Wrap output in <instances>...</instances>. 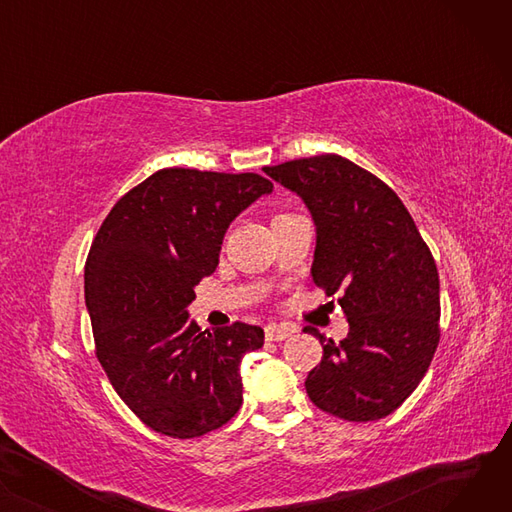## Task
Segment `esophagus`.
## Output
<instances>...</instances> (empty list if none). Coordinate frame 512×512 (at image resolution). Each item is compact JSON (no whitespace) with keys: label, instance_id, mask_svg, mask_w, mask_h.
Segmentation results:
<instances>
[{"label":"esophagus","instance_id":"34e87169","mask_svg":"<svg viewBox=\"0 0 512 512\" xmlns=\"http://www.w3.org/2000/svg\"><path fill=\"white\" fill-rule=\"evenodd\" d=\"M292 336V330L284 328V326H278V324H270L265 328V338L272 340V342H282L286 338Z\"/></svg>","mask_w":512,"mask_h":512}]
</instances>
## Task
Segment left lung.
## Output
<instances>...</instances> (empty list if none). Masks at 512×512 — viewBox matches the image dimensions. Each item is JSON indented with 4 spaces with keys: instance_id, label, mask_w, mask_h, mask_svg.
<instances>
[{
    "instance_id": "1",
    "label": "left lung",
    "mask_w": 512,
    "mask_h": 512,
    "mask_svg": "<svg viewBox=\"0 0 512 512\" xmlns=\"http://www.w3.org/2000/svg\"><path fill=\"white\" fill-rule=\"evenodd\" d=\"M263 172L297 193L315 224L313 282L338 299L348 336L309 330L324 346L307 375L315 407L346 421L396 411L440 342V278L411 213L378 176L326 153Z\"/></svg>"
}]
</instances>
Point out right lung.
I'll use <instances>...</instances> for the list:
<instances>
[{
	"label": "right lung",
	"instance_id": "right-lung-1",
	"mask_svg": "<svg viewBox=\"0 0 512 512\" xmlns=\"http://www.w3.org/2000/svg\"><path fill=\"white\" fill-rule=\"evenodd\" d=\"M274 184L253 172L164 168L103 220L85 265L95 353L118 396L157 434L197 438L242 405L240 361L263 346L259 326L201 332L188 319L195 286L215 272L240 211Z\"/></svg>",
	"mask_w": 512,
	"mask_h": 512
}]
</instances>
